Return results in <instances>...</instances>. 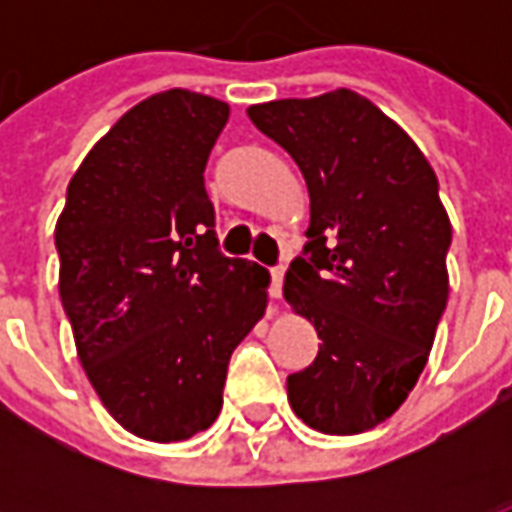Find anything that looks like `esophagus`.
<instances>
[{
  "instance_id": "esophagus-1",
  "label": "esophagus",
  "mask_w": 512,
  "mask_h": 512,
  "mask_svg": "<svg viewBox=\"0 0 512 512\" xmlns=\"http://www.w3.org/2000/svg\"><path fill=\"white\" fill-rule=\"evenodd\" d=\"M282 279H285V266L271 268V299H279L282 296Z\"/></svg>"
}]
</instances>
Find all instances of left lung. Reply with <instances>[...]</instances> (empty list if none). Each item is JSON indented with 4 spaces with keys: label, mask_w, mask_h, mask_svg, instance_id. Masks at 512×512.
<instances>
[{
    "label": "left lung",
    "mask_w": 512,
    "mask_h": 512,
    "mask_svg": "<svg viewBox=\"0 0 512 512\" xmlns=\"http://www.w3.org/2000/svg\"><path fill=\"white\" fill-rule=\"evenodd\" d=\"M246 115L310 191V241L285 274V301L321 345L288 376L290 406L332 436L376 428L425 370L450 296L452 227L436 172L395 120L345 87Z\"/></svg>",
    "instance_id": "obj_1"
}]
</instances>
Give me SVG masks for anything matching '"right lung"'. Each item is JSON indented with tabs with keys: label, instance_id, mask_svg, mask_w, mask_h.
<instances>
[{
	"label": "right lung",
	"instance_id": "obj_1",
	"mask_svg": "<svg viewBox=\"0 0 512 512\" xmlns=\"http://www.w3.org/2000/svg\"><path fill=\"white\" fill-rule=\"evenodd\" d=\"M227 117L211 95H150L95 142L57 219L79 362L139 439L211 428L235 345L266 312L271 277L219 252L202 178Z\"/></svg>",
	"mask_w": 512,
	"mask_h": 512
}]
</instances>
